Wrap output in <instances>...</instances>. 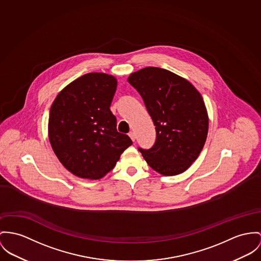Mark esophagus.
I'll return each mask as SVG.
<instances>
[{
    "label": "esophagus",
    "instance_id": "34e87169",
    "mask_svg": "<svg viewBox=\"0 0 261 261\" xmlns=\"http://www.w3.org/2000/svg\"><path fill=\"white\" fill-rule=\"evenodd\" d=\"M128 135H129V137H130L131 139H132V141H133V142H134V141H135V139H136V135H135V133H134L133 131H130Z\"/></svg>",
    "mask_w": 261,
    "mask_h": 261
}]
</instances>
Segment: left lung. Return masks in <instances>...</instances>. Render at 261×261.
<instances>
[{"label": "left lung", "mask_w": 261, "mask_h": 261, "mask_svg": "<svg viewBox=\"0 0 261 261\" xmlns=\"http://www.w3.org/2000/svg\"><path fill=\"white\" fill-rule=\"evenodd\" d=\"M128 81L139 92L156 129L154 145L138 148L142 156L164 176L185 172L199 157L208 130L200 92L189 81L159 67L143 68Z\"/></svg>", "instance_id": "obj_1"}]
</instances>
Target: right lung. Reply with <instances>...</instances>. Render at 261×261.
<instances>
[{
  "instance_id": "obj_1",
  "label": "right lung",
  "mask_w": 261,
  "mask_h": 261,
  "mask_svg": "<svg viewBox=\"0 0 261 261\" xmlns=\"http://www.w3.org/2000/svg\"><path fill=\"white\" fill-rule=\"evenodd\" d=\"M117 81L98 72L72 81L54 101L48 137L60 163L73 175L96 180L110 172L132 144L110 111Z\"/></svg>"
}]
</instances>
